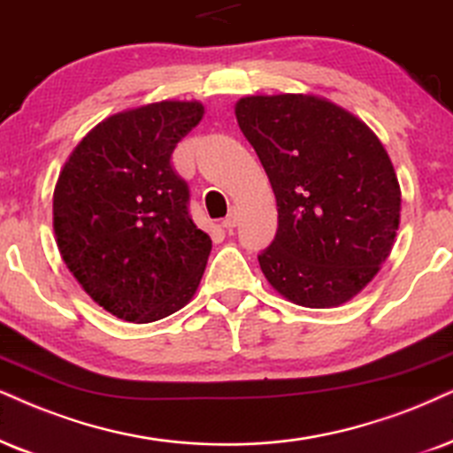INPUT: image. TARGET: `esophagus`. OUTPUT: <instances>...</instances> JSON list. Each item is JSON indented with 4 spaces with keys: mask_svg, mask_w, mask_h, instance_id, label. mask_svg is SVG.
<instances>
[{
    "mask_svg": "<svg viewBox=\"0 0 453 453\" xmlns=\"http://www.w3.org/2000/svg\"><path fill=\"white\" fill-rule=\"evenodd\" d=\"M236 223H238V215H236V211H232V213H227L226 219L221 221V226L226 227V230H234V227H236Z\"/></svg>",
    "mask_w": 453,
    "mask_h": 453,
    "instance_id": "1",
    "label": "esophagus"
}]
</instances>
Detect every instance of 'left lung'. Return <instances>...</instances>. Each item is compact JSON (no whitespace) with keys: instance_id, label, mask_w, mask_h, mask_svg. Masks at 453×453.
<instances>
[{"instance_id":"left-lung-1","label":"left lung","mask_w":453,"mask_h":453,"mask_svg":"<svg viewBox=\"0 0 453 453\" xmlns=\"http://www.w3.org/2000/svg\"><path fill=\"white\" fill-rule=\"evenodd\" d=\"M278 203L259 253L269 284L296 305H341L376 276L399 227L402 192L368 125L316 96H249L236 104Z\"/></svg>"}]
</instances>
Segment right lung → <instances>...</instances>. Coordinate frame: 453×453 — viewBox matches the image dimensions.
<instances>
[{
	"mask_svg": "<svg viewBox=\"0 0 453 453\" xmlns=\"http://www.w3.org/2000/svg\"><path fill=\"white\" fill-rule=\"evenodd\" d=\"M198 102H157L106 119L74 148L54 192V232L91 299L125 322L186 305L211 238L190 217V188L171 154L196 127Z\"/></svg>",
	"mask_w": 453,
	"mask_h": 453,
	"instance_id": "obj_1",
	"label": "right lung"
}]
</instances>
